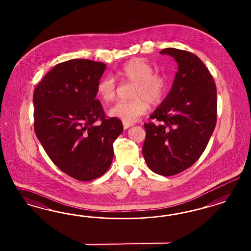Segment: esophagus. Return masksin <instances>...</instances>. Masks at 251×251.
I'll return each mask as SVG.
<instances>
[{
    "label": "esophagus",
    "instance_id": "34e87169",
    "mask_svg": "<svg viewBox=\"0 0 251 251\" xmlns=\"http://www.w3.org/2000/svg\"><path fill=\"white\" fill-rule=\"evenodd\" d=\"M122 123H123V128L125 129H128V128L131 127L133 125L132 123H129V122H123Z\"/></svg>",
    "mask_w": 251,
    "mask_h": 251
}]
</instances>
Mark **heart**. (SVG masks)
<instances>
[{
    "label": "heart",
    "instance_id": "1",
    "mask_svg": "<svg viewBox=\"0 0 251 251\" xmlns=\"http://www.w3.org/2000/svg\"><path fill=\"white\" fill-rule=\"evenodd\" d=\"M119 75L126 81L134 84L132 98L134 100L118 102L112 106L108 113L123 122H136L148 110V103L157 105L163 100L167 91L166 77L153 73L152 65L142 59H132L127 61ZM116 82L112 76L101 78L97 85V93L104 102H111L116 98Z\"/></svg>",
    "mask_w": 251,
    "mask_h": 251
}]
</instances>
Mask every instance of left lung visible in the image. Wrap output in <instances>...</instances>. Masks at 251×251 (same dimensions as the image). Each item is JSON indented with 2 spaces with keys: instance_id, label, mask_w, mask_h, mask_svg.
<instances>
[{
  "instance_id": "1",
  "label": "left lung",
  "mask_w": 251,
  "mask_h": 251,
  "mask_svg": "<svg viewBox=\"0 0 251 251\" xmlns=\"http://www.w3.org/2000/svg\"><path fill=\"white\" fill-rule=\"evenodd\" d=\"M177 62L172 88L145 123L143 154L152 172L174 176L191 167L205 150L217 120L213 76L195 54L167 48Z\"/></svg>"
}]
</instances>
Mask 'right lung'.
<instances>
[{
	"instance_id": "add662e5",
	"label": "right lung",
	"mask_w": 251,
	"mask_h": 251,
	"mask_svg": "<svg viewBox=\"0 0 251 251\" xmlns=\"http://www.w3.org/2000/svg\"><path fill=\"white\" fill-rule=\"evenodd\" d=\"M106 65L74 59L57 64L37 85L34 129L54 164L80 181L105 174L113 159V143L123 131L121 120L106 118L96 99Z\"/></svg>"
}]
</instances>
